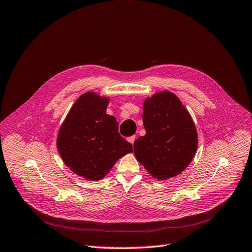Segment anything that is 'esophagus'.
Segmentation results:
<instances>
[{"mask_svg": "<svg viewBox=\"0 0 252 252\" xmlns=\"http://www.w3.org/2000/svg\"><path fill=\"white\" fill-rule=\"evenodd\" d=\"M135 140H136V136H132V137H128V138H127V141H128L129 143L132 144V145H134Z\"/></svg>", "mask_w": 252, "mask_h": 252, "instance_id": "34e87169", "label": "esophagus"}]
</instances>
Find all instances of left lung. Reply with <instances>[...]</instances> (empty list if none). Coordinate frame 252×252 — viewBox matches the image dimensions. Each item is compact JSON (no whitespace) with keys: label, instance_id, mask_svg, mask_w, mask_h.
<instances>
[{"label":"left lung","instance_id":"1","mask_svg":"<svg viewBox=\"0 0 252 252\" xmlns=\"http://www.w3.org/2000/svg\"><path fill=\"white\" fill-rule=\"evenodd\" d=\"M142 119L146 134L134 142L138 161L158 180L183 172L198 148L196 128L187 108L173 93L160 92L145 100Z\"/></svg>","mask_w":252,"mask_h":252}]
</instances>
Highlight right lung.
<instances>
[{
  "label": "right lung",
  "instance_id": "right-lung-1",
  "mask_svg": "<svg viewBox=\"0 0 252 252\" xmlns=\"http://www.w3.org/2000/svg\"><path fill=\"white\" fill-rule=\"evenodd\" d=\"M108 102L94 93L83 94L59 130L57 146L64 165L87 180L104 178L120 158L133 151L119 135L116 118L106 113Z\"/></svg>",
  "mask_w": 252,
  "mask_h": 252
}]
</instances>
